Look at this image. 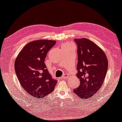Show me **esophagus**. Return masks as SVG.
Masks as SVG:
<instances>
[{
  "mask_svg": "<svg viewBox=\"0 0 122 122\" xmlns=\"http://www.w3.org/2000/svg\"><path fill=\"white\" fill-rule=\"evenodd\" d=\"M69 77V75L67 74H64V75L62 76V78H63V79H65V78H68Z\"/></svg>",
  "mask_w": 122,
  "mask_h": 122,
  "instance_id": "1",
  "label": "esophagus"
}]
</instances>
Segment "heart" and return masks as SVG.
I'll use <instances>...</instances> for the list:
<instances>
[{"instance_id":"obj_1","label":"heart","mask_w":122,"mask_h":122,"mask_svg":"<svg viewBox=\"0 0 122 122\" xmlns=\"http://www.w3.org/2000/svg\"><path fill=\"white\" fill-rule=\"evenodd\" d=\"M72 45H71L70 44H64L62 46V48L63 47H69V46H71Z\"/></svg>"}]
</instances>
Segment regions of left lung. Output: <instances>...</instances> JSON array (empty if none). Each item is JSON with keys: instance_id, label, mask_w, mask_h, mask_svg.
I'll use <instances>...</instances> for the list:
<instances>
[{"instance_id": "left-lung-1", "label": "left lung", "mask_w": 122, "mask_h": 122, "mask_svg": "<svg viewBox=\"0 0 122 122\" xmlns=\"http://www.w3.org/2000/svg\"><path fill=\"white\" fill-rule=\"evenodd\" d=\"M77 45L76 76L80 85L74 92L82 99L92 97L102 87L108 69L107 57L102 48L89 39H75Z\"/></svg>"}]
</instances>
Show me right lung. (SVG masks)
I'll return each instance as SVG.
<instances>
[{
    "instance_id": "right-lung-1",
    "label": "right lung",
    "mask_w": 122,
    "mask_h": 122,
    "mask_svg": "<svg viewBox=\"0 0 122 122\" xmlns=\"http://www.w3.org/2000/svg\"><path fill=\"white\" fill-rule=\"evenodd\" d=\"M56 42L48 40L30 42L20 51L15 62V70L20 85L29 94L37 99L51 93L57 83L45 64L48 51Z\"/></svg>"
}]
</instances>
